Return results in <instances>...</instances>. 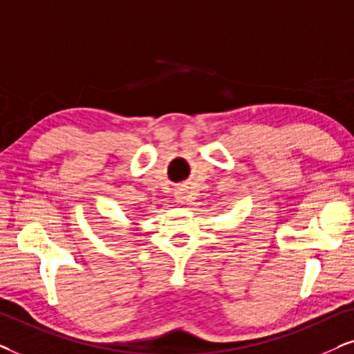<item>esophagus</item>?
<instances>
[{
	"instance_id": "34e87169",
	"label": "esophagus",
	"mask_w": 354,
	"mask_h": 354,
	"mask_svg": "<svg viewBox=\"0 0 354 354\" xmlns=\"http://www.w3.org/2000/svg\"><path fill=\"white\" fill-rule=\"evenodd\" d=\"M176 202H180V204H186V202H189V192H187L186 187H180V189H176Z\"/></svg>"
}]
</instances>
